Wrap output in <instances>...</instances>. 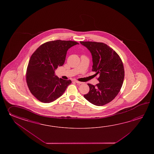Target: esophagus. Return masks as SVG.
Listing matches in <instances>:
<instances>
[{
    "mask_svg": "<svg viewBox=\"0 0 154 154\" xmlns=\"http://www.w3.org/2000/svg\"><path fill=\"white\" fill-rule=\"evenodd\" d=\"M75 82L76 83L79 84H82V82H79V81H77V80H75Z\"/></svg>",
    "mask_w": 154,
    "mask_h": 154,
    "instance_id": "esophagus-1",
    "label": "esophagus"
}]
</instances>
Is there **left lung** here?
I'll list each match as a JSON object with an SVG mask.
<instances>
[{
	"label": "left lung",
	"mask_w": 154,
	"mask_h": 154,
	"mask_svg": "<svg viewBox=\"0 0 154 154\" xmlns=\"http://www.w3.org/2000/svg\"><path fill=\"white\" fill-rule=\"evenodd\" d=\"M91 53L92 72L99 74V83L88 84L90 91L84 95L93 105L101 106L112 101L118 95L125 78V69L121 58L106 44L96 42H80Z\"/></svg>",
	"instance_id": "1"
}]
</instances>
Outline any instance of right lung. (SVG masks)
I'll return each mask as SVG.
<instances>
[{"instance_id":"add662e5","label":"right lung","mask_w":154,"mask_h":154,"mask_svg":"<svg viewBox=\"0 0 154 154\" xmlns=\"http://www.w3.org/2000/svg\"><path fill=\"white\" fill-rule=\"evenodd\" d=\"M79 44L75 41L56 40L43 43L29 59L26 82L31 93L39 101L50 103L59 98L72 83L55 75V70L62 66L68 50Z\"/></svg>"}]
</instances>
